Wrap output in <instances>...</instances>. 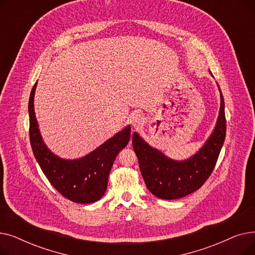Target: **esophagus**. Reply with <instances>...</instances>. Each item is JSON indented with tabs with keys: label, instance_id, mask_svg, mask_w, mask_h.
<instances>
[{
	"label": "esophagus",
	"instance_id": "34e87169",
	"mask_svg": "<svg viewBox=\"0 0 255 255\" xmlns=\"http://www.w3.org/2000/svg\"><path fill=\"white\" fill-rule=\"evenodd\" d=\"M130 123L131 125L134 127V128H138L140 126L143 125L144 123V118L138 114L136 115H133L131 118H130Z\"/></svg>",
	"mask_w": 255,
	"mask_h": 255
}]
</instances>
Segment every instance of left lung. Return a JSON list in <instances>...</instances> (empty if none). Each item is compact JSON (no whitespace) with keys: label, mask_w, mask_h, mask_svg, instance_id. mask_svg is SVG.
Returning <instances> with one entry per match:
<instances>
[{"label":"left lung","mask_w":255,"mask_h":255,"mask_svg":"<svg viewBox=\"0 0 255 255\" xmlns=\"http://www.w3.org/2000/svg\"><path fill=\"white\" fill-rule=\"evenodd\" d=\"M211 76L212 72L209 71ZM219 115L210 136L195 154L184 160L169 158L153 148L137 132L133 133L132 145L146 188L162 199H177L198 190L210 177L225 139L226 120L224 99L219 85Z\"/></svg>","instance_id":"1"}]
</instances>
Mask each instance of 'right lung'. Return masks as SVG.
I'll list each match as a JSON object with an SVG mask.
<instances>
[{
  "mask_svg": "<svg viewBox=\"0 0 255 255\" xmlns=\"http://www.w3.org/2000/svg\"><path fill=\"white\" fill-rule=\"evenodd\" d=\"M37 83L29 99L30 140L34 156L50 184L66 198L77 204H91L105 193L107 181L117 155L130 140V125L84 157L65 159L45 144L35 115Z\"/></svg>",
  "mask_w": 255,
  "mask_h": 255,
  "instance_id": "right-lung-1",
  "label": "right lung"
}]
</instances>
